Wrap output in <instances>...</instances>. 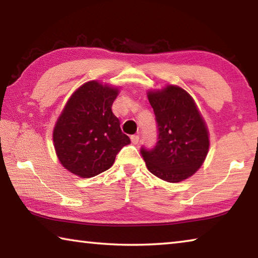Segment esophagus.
<instances>
[{"label":"esophagus","instance_id":"34e87169","mask_svg":"<svg viewBox=\"0 0 258 258\" xmlns=\"http://www.w3.org/2000/svg\"><path fill=\"white\" fill-rule=\"evenodd\" d=\"M131 141H132L133 145H139V142H140L139 135H132V137H131Z\"/></svg>","mask_w":258,"mask_h":258}]
</instances>
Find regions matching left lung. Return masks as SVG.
<instances>
[{
    "label": "left lung",
    "instance_id": "obj_1",
    "mask_svg": "<svg viewBox=\"0 0 258 258\" xmlns=\"http://www.w3.org/2000/svg\"><path fill=\"white\" fill-rule=\"evenodd\" d=\"M157 123L156 145L141 147L149 171L161 180L181 182L198 171L206 158L209 139L205 121L190 94L178 86L149 92Z\"/></svg>",
    "mask_w": 258,
    "mask_h": 258
}]
</instances>
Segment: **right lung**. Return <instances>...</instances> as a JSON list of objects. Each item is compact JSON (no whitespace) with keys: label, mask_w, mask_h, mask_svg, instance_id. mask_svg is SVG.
<instances>
[{"label":"right lung","mask_w":258,"mask_h":258,"mask_svg":"<svg viewBox=\"0 0 258 258\" xmlns=\"http://www.w3.org/2000/svg\"><path fill=\"white\" fill-rule=\"evenodd\" d=\"M118 90L92 81L74 92L53 131L60 163L75 175L93 177L112 166L131 143L111 106Z\"/></svg>","instance_id":"right-lung-1"}]
</instances>
